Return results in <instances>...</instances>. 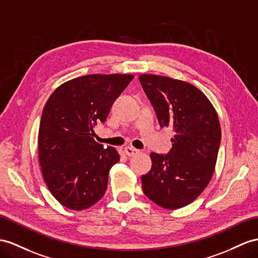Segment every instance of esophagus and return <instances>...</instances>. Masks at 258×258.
<instances>
[{
  "instance_id": "1",
  "label": "esophagus",
  "mask_w": 258,
  "mask_h": 258,
  "mask_svg": "<svg viewBox=\"0 0 258 258\" xmlns=\"http://www.w3.org/2000/svg\"><path fill=\"white\" fill-rule=\"evenodd\" d=\"M124 153L126 154L128 157H134V156L140 154V150L135 149V148H133V147H125V148H124Z\"/></svg>"
}]
</instances>
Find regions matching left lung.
I'll return each mask as SVG.
<instances>
[{"mask_svg":"<svg viewBox=\"0 0 258 258\" xmlns=\"http://www.w3.org/2000/svg\"><path fill=\"white\" fill-rule=\"evenodd\" d=\"M140 82L160 126L174 131L169 154H150L153 166L142 176L143 190L163 208H182L201 195L214 174L219 118L208 98L189 83L151 74L141 75Z\"/></svg>","mask_w":258,"mask_h":258,"instance_id":"8db88e82","label":"left lung"}]
</instances>
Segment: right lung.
I'll return each mask as SVG.
<instances>
[{"label": "right lung", "mask_w": 258, "mask_h": 258, "mask_svg": "<svg viewBox=\"0 0 258 258\" xmlns=\"http://www.w3.org/2000/svg\"><path fill=\"white\" fill-rule=\"evenodd\" d=\"M134 75L91 74L62 84L45 103L38 136L39 162L45 184L63 206L84 210L104 195L109 171L120 160L113 147L94 136L115 99Z\"/></svg>", "instance_id": "right-lung-1"}]
</instances>
